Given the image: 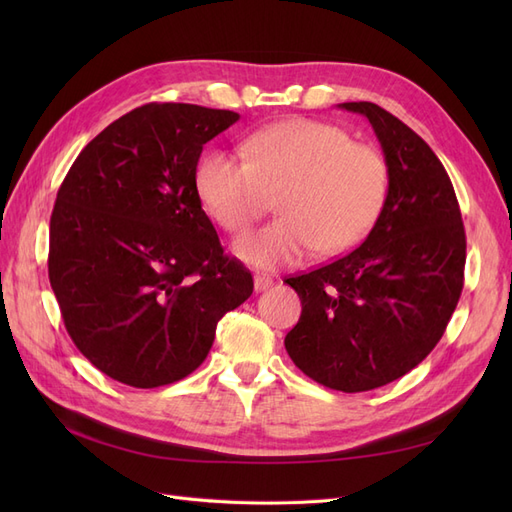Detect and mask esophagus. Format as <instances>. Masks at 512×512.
<instances>
[{"label":"esophagus","instance_id":"1","mask_svg":"<svg viewBox=\"0 0 512 512\" xmlns=\"http://www.w3.org/2000/svg\"><path fill=\"white\" fill-rule=\"evenodd\" d=\"M273 286V280L269 275H256L254 277V290L256 292H265V290H269Z\"/></svg>","mask_w":512,"mask_h":512}]
</instances>
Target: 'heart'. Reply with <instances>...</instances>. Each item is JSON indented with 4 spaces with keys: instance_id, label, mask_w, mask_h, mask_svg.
<instances>
[{
    "instance_id": "obj_1",
    "label": "heart",
    "mask_w": 512,
    "mask_h": 512,
    "mask_svg": "<svg viewBox=\"0 0 512 512\" xmlns=\"http://www.w3.org/2000/svg\"><path fill=\"white\" fill-rule=\"evenodd\" d=\"M241 156L209 151L196 170L207 211L226 230L256 222L280 194L282 218L243 235L232 252L256 269H282L320 254H342L378 220L389 192L382 153L327 121L294 117L241 143Z\"/></svg>"
}]
</instances>
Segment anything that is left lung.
Returning a JSON list of instances; mask_svg holds the SVG:
<instances>
[{
	"mask_svg": "<svg viewBox=\"0 0 512 512\" xmlns=\"http://www.w3.org/2000/svg\"><path fill=\"white\" fill-rule=\"evenodd\" d=\"M374 128L389 192L374 228L331 265L288 277L303 312L284 346L318 384L378 389L436 348L463 288L466 232L442 162L404 121L374 102H344Z\"/></svg>",
	"mask_w": 512,
	"mask_h": 512,
	"instance_id": "8db88e82",
	"label": "left lung"
}]
</instances>
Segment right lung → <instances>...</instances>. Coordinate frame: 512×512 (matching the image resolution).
Returning a JSON list of instances; mask_svg holds the SVG:
<instances>
[{
  "instance_id": "1",
  "label": "right lung",
  "mask_w": 512,
  "mask_h": 512,
  "mask_svg": "<svg viewBox=\"0 0 512 512\" xmlns=\"http://www.w3.org/2000/svg\"><path fill=\"white\" fill-rule=\"evenodd\" d=\"M237 121L145 104L104 128L61 183L49 280L72 342L108 378L156 389L192 374L220 318L252 294L196 188L203 147Z\"/></svg>"
}]
</instances>
